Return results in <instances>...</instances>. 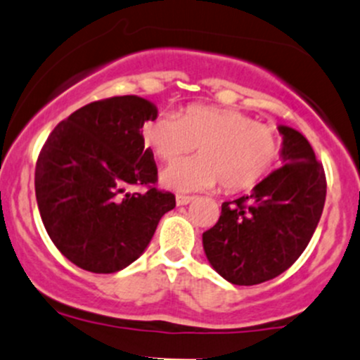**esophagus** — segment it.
Returning a JSON list of instances; mask_svg holds the SVG:
<instances>
[{
  "instance_id": "obj_1",
  "label": "esophagus",
  "mask_w": 360,
  "mask_h": 360,
  "mask_svg": "<svg viewBox=\"0 0 360 360\" xmlns=\"http://www.w3.org/2000/svg\"><path fill=\"white\" fill-rule=\"evenodd\" d=\"M193 200H195V196H186V195H177L176 196V203L179 207L183 205H188V203H191Z\"/></svg>"
}]
</instances>
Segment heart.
Returning <instances> with one entry per match:
<instances>
[{
  "mask_svg": "<svg viewBox=\"0 0 360 360\" xmlns=\"http://www.w3.org/2000/svg\"><path fill=\"white\" fill-rule=\"evenodd\" d=\"M146 146L162 162H172L198 146L200 157L169 165L162 186L179 193L253 188L274 167L279 138L271 126L233 108L190 105L179 115L158 113L141 127Z\"/></svg>",
  "mask_w": 360,
  "mask_h": 360,
  "instance_id": "1",
  "label": "heart"
}]
</instances>
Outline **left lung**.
I'll return each mask as SVG.
<instances>
[{
	"label": "left lung",
	"mask_w": 360,
	"mask_h": 360,
	"mask_svg": "<svg viewBox=\"0 0 360 360\" xmlns=\"http://www.w3.org/2000/svg\"><path fill=\"white\" fill-rule=\"evenodd\" d=\"M283 167L250 195L222 203L203 250L226 281L252 286L283 274L309 245L326 200V176L302 132L278 126Z\"/></svg>",
	"instance_id": "8db88e82"
}]
</instances>
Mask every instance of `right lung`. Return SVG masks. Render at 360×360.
<instances>
[{
	"label": "right lung",
	"instance_id": "right-lung-1",
	"mask_svg": "<svg viewBox=\"0 0 360 360\" xmlns=\"http://www.w3.org/2000/svg\"><path fill=\"white\" fill-rule=\"evenodd\" d=\"M158 115L127 94L75 110L48 136L36 164V200L55 247L81 269L110 274L139 259L176 196L131 184L157 183L153 151L141 127Z\"/></svg>",
	"mask_w": 360,
	"mask_h": 360
}]
</instances>
